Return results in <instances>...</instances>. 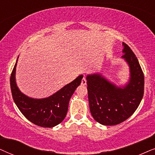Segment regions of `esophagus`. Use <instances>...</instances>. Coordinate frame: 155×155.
I'll return each mask as SVG.
<instances>
[{
    "mask_svg": "<svg viewBox=\"0 0 155 155\" xmlns=\"http://www.w3.org/2000/svg\"><path fill=\"white\" fill-rule=\"evenodd\" d=\"M81 85H83V86H85V85H86V79L85 78H83V79H82V81H81Z\"/></svg>",
    "mask_w": 155,
    "mask_h": 155,
    "instance_id": "34e87169",
    "label": "esophagus"
}]
</instances>
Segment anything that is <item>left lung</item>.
Segmentation results:
<instances>
[{
	"label": "left lung",
	"instance_id": "obj_1",
	"mask_svg": "<svg viewBox=\"0 0 155 155\" xmlns=\"http://www.w3.org/2000/svg\"><path fill=\"white\" fill-rule=\"evenodd\" d=\"M121 58L129 67V79L124 86L109 81L102 74L86 76L88 102L92 116L100 124L115 125L130 117L144 94V75L131 49L123 42Z\"/></svg>",
	"mask_w": 155,
	"mask_h": 155
}]
</instances>
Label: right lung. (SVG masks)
<instances>
[{
	"instance_id": "1",
	"label": "right lung",
	"mask_w": 155,
	"mask_h": 155,
	"mask_svg": "<svg viewBox=\"0 0 155 155\" xmlns=\"http://www.w3.org/2000/svg\"><path fill=\"white\" fill-rule=\"evenodd\" d=\"M18 57L10 76V88L14 102L22 115L34 124L43 127L56 126L65 118L70 98L81 84L83 75L79 76L50 96L44 98H31L20 91L16 84Z\"/></svg>"
}]
</instances>
